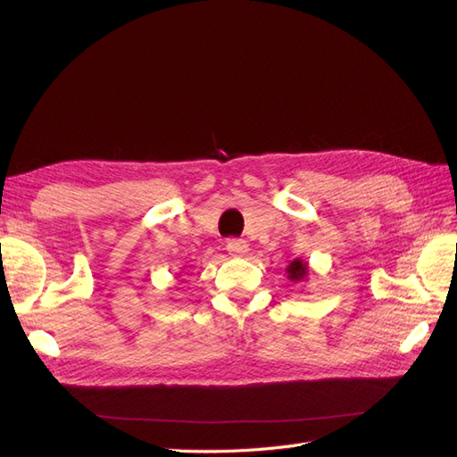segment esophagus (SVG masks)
I'll list each match as a JSON object with an SVG mask.
<instances>
[{
	"label": "esophagus",
	"mask_w": 457,
	"mask_h": 457,
	"mask_svg": "<svg viewBox=\"0 0 457 457\" xmlns=\"http://www.w3.org/2000/svg\"><path fill=\"white\" fill-rule=\"evenodd\" d=\"M227 252H228L232 257H242V255H245V252H247V244H245V240L232 238V240L227 242Z\"/></svg>",
	"instance_id": "obj_1"
}]
</instances>
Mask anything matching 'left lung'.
<instances>
[{
	"instance_id": "8db88e82",
	"label": "left lung",
	"mask_w": 457,
	"mask_h": 457,
	"mask_svg": "<svg viewBox=\"0 0 457 457\" xmlns=\"http://www.w3.org/2000/svg\"><path fill=\"white\" fill-rule=\"evenodd\" d=\"M286 272H287V278H289V280L301 282V280H305L307 276H309V265H307V262H303L301 259H294V261L287 265Z\"/></svg>"
}]
</instances>
